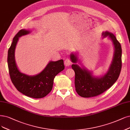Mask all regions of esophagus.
I'll use <instances>...</instances> for the list:
<instances>
[{"label":"esophagus","instance_id":"1","mask_svg":"<svg viewBox=\"0 0 130 130\" xmlns=\"http://www.w3.org/2000/svg\"><path fill=\"white\" fill-rule=\"evenodd\" d=\"M64 64H65V65L66 66H70V65L72 64V61L69 59H66L65 60Z\"/></svg>","mask_w":130,"mask_h":130}]
</instances>
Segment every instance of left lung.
Segmentation results:
<instances>
[{"instance_id": "8db88e82", "label": "left lung", "mask_w": 130, "mask_h": 130, "mask_svg": "<svg viewBox=\"0 0 130 130\" xmlns=\"http://www.w3.org/2000/svg\"><path fill=\"white\" fill-rule=\"evenodd\" d=\"M103 35L110 37L115 50L112 64L106 74L101 78H95L87 70L81 69L76 64L72 65L75 72L76 92L81 97H94L104 93L115 84L121 73L122 65L121 45L113 34L105 31ZM70 58L74 63L77 61V58L73 54L71 55Z\"/></svg>"}]
</instances>
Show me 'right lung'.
<instances>
[{
    "instance_id": "right-lung-1",
    "label": "right lung",
    "mask_w": 130,
    "mask_h": 130,
    "mask_svg": "<svg viewBox=\"0 0 130 130\" xmlns=\"http://www.w3.org/2000/svg\"><path fill=\"white\" fill-rule=\"evenodd\" d=\"M29 32V30L21 29L13 39L8 51L7 63L9 74L12 83L17 89L28 97L40 99L45 97L52 89L54 80L65 68L64 60L50 61L41 72L34 76H29L19 71L15 61L14 51L19 37Z\"/></svg>"
}]
</instances>
